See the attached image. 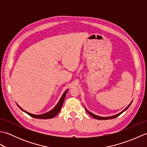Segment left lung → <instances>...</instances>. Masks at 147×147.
<instances>
[{
	"label": "left lung",
	"mask_w": 147,
	"mask_h": 147,
	"mask_svg": "<svg viewBox=\"0 0 147 147\" xmlns=\"http://www.w3.org/2000/svg\"><path fill=\"white\" fill-rule=\"evenodd\" d=\"M131 104L127 106V107L124 109V111H122L121 112H120L119 114H117V115H113V116H111V117H100V116H98V115H95V114H92V112H89L88 111H87L86 109V112H88V113L90 115H92V116L93 117V118H95V119H98V120H107V119H114V118H115V117H118L119 115H121L122 113H123V112H124L126 110H127V108H128L129 106H130V105H131Z\"/></svg>",
	"instance_id": "left-lung-1"
}]
</instances>
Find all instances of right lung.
<instances>
[{
	"mask_svg": "<svg viewBox=\"0 0 147 147\" xmlns=\"http://www.w3.org/2000/svg\"><path fill=\"white\" fill-rule=\"evenodd\" d=\"M67 92V90L64 93V94L62 95V97H61V98L60 100V101L59 102L57 105H56L54 109H53L52 111H51L49 112H47V113L43 114L35 115V114H30V113H29V112H27L26 111H24L23 109H21L18 104L17 105H18V106L19 107V108H20L22 111H24V112H26L27 114H28L29 115H30L31 117H34V118H37V119H51V118H53L54 117H55V115H57L59 112H60L61 109V107H62V104H63V102H64V99H65V95H66Z\"/></svg>",
	"mask_w": 147,
	"mask_h": 147,
	"instance_id": "add662e5",
	"label": "right lung"
}]
</instances>
